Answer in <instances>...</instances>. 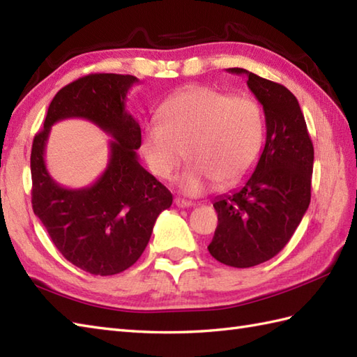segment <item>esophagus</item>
I'll use <instances>...</instances> for the list:
<instances>
[{
  "mask_svg": "<svg viewBox=\"0 0 357 357\" xmlns=\"http://www.w3.org/2000/svg\"><path fill=\"white\" fill-rule=\"evenodd\" d=\"M174 206L179 207V208H187V207H192L193 202L185 201V199H181V198H176V199H174Z\"/></svg>",
  "mask_w": 357,
  "mask_h": 357,
  "instance_id": "34e87169",
  "label": "esophagus"
}]
</instances>
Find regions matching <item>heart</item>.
Returning a JSON list of instances; mask_svg holds the SVG:
<instances>
[{
    "instance_id": "heart-1",
    "label": "heart",
    "mask_w": 357,
    "mask_h": 357,
    "mask_svg": "<svg viewBox=\"0 0 357 357\" xmlns=\"http://www.w3.org/2000/svg\"><path fill=\"white\" fill-rule=\"evenodd\" d=\"M159 121L142 128V155L151 173L167 179L187 156L178 176L187 195L218 183L231 187L253 172L264 146V115L256 101L206 86L188 87L159 109Z\"/></svg>"
}]
</instances>
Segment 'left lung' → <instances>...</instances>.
Instances as JSON below:
<instances>
[{"label":"left lung","instance_id":"obj_1","mask_svg":"<svg viewBox=\"0 0 357 357\" xmlns=\"http://www.w3.org/2000/svg\"><path fill=\"white\" fill-rule=\"evenodd\" d=\"M227 72L247 77L262 104L267 138L245 183L215 199L218 227L208 252L230 267L248 268L276 256L301 224L312 198L314 150L290 90L239 67Z\"/></svg>","mask_w":357,"mask_h":357}]
</instances>
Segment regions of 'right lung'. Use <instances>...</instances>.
Masks as SVG:
<instances>
[{
  "label": "right lung",
  "instance_id": "obj_1",
  "mask_svg": "<svg viewBox=\"0 0 357 357\" xmlns=\"http://www.w3.org/2000/svg\"><path fill=\"white\" fill-rule=\"evenodd\" d=\"M132 75L92 73L70 82L53 98L30 155L33 213L67 261L90 275L127 270L146 250L156 218L173 202L172 193L138 161L141 127L126 110ZM82 117L110 134L109 164L96 183L66 189L45 167L51 126Z\"/></svg>",
  "mask_w": 357,
  "mask_h": 357
}]
</instances>
